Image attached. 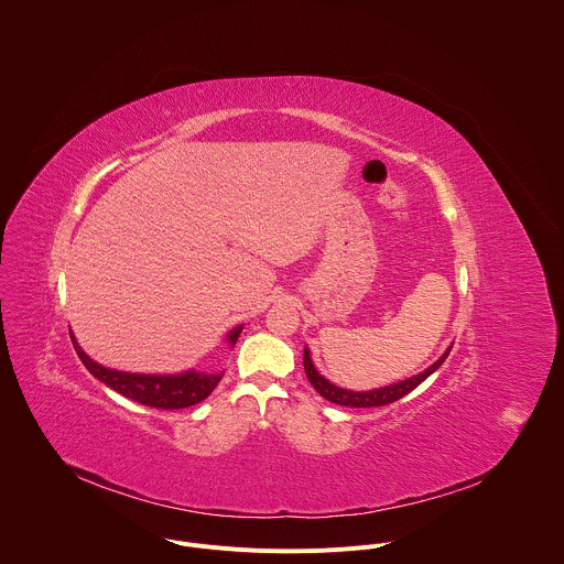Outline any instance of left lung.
<instances>
[{"instance_id": "8db88e82", "label": "left lung", "mask_w": 564, "mask_h": 564, "mask_svg": "<svg viewBox=\"0 0 564 564\" xmlns=\"http://www.w3.org/2000/svg\"><path fill=\"white\" fill-rule=\"evenodd\" d=\"M449 351H452V347H449L432 367H427V369H425L423 373H419V376H412V378H408V380H403V382L384 387V389H373V391H362V393H358V391H347V389H340V387H334L332 382H327L322 373L315 369V365H313V360H311L308 347H304V369H306V376H308L311 384L315 387V391H317L322 398H325L327 402L338 403V405H349V408H376V405H387V403L398 402V400H402L403 395H408L410 391H414L425 378H430V376L445 362V358L449 356Z\"/></svg>"}]
</instances>
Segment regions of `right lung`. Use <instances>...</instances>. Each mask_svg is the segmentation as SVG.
<instances>
[{
    "mask_svg": "<svg viewBox=\"0 0 564 564\" xmlns=\"http://www.w3.org/2000/svg\"><path fill=\"white\" fill-rule=\"evenodd\" d=\"M242 325L235 327L228 336V343H237L241 334ZM74 349L80 356L84 367L106 387L112 391L121 393L123 398L132 402L143 403L150 408H162V410H177V408H188L195 403L204 402L215 387L221 382L224 373H202V371H184V373H173V376H150V373H128V371H117L101 367L93 358L86 356L76 340L72 336Z\"/></svg>",
    "mask_w": 564,
    "mask_h": 564,
    "instance_id": "obj_1",
    "label": "right lung"
}]
</instances>
